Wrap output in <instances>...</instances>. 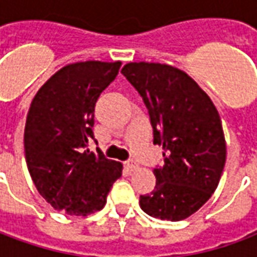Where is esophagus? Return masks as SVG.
Instances as JSON below:
<instances>
[{
	"mask_svg": "<svg viewBox=\"0 0 257 257\" xmlns=\"http://www.w3.org/2000/svg\"><path fill=\"white\" fill-rule=\"evenodd\" d=\"M125 165H126V168H128L129 171H135V169L138 168V164H136V161H134V160H131V161H126V162H125Z\"/></svg>",
	"mask_w": 257,
	"mask_h": 257,
	"instance_id": "34e87169",
	"label": "esophagus"
}]
</instances>
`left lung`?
Listing matches in <instances>:
<instances>
[{
    "instance_id": "1",
    "label": "left lung",
    "mask_w": 257,
    "mask_h": 257,
    "mask_svg": "<svg viewBox=\"0 0 257 257\" xmlns=\"http://www.w3.org/2000/svg\"><path fill=\"white\" fill-rule=\"evenodd\" d=\"M126 77L149 110L154 145L164 149L157 182L140 208L162 220H183L215 193L226 164L220 115L190 75L160 63H128Z\"/></svg>"
}]
</instances>
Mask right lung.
<instances>
[{
    "instance_id": "right-lung-1",
    "label": "right lung",
    "mask_w": 257,
    "mask_h": 257,
    "mask_svg": "<svg viewBox=\"0 0 257 257\" xmlns=\"http://www.w3.org/2000/svg\"><path fill=\"white\" fill-rule=\"evenodd\" d=\"M121 62H78L60 68L38 89L27 112L25 153L38 193L56 210L88 216L103 209L122 164L89 151L95 104Z\"/></svg>"
}]
</instances>
